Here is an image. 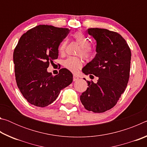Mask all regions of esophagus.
Segmentation results:
<instances>
[{"label": "esophagus", "instance_id": "34e87169", "mask_svg": "<svg viewBox=\"0 0 147 147\" xmlns=\"http://www.w3.org/2000/svg\"><path fill=\"white\" fill-rule=\"evenodd\" d=\"M79 79V77L76 75H73V81H76Z\"/></svg>", "mask_w": 147, "mask_h": 147}]
</instances>
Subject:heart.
<instances>
[{"instance_id": "heart-1", "label": "heart", "mask_w": 147, "mask_h": 147, "mask_svg": "<svg viewBox=\"0 0 147 147\" xmlns=\"http://www.w3.org/2000/svg\"><path fill=\"white\" fill-rule=\"evenodd\" d=\"M73 38L75 39L76 43L80 46V49L78 51V54H80L84 58L89 59L93 56V49L90 45V39L82 33L76 32L73 35ZM67 47V42L63 41L59 47V53L63 54L65 53ZM83 62L81 58L78 57H69L64 61V66L73 73H76L82 67Z\"/></svg>"}]
</instances>
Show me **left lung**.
Wrapping results in <instances>:
<instances>
[{"label":"left lung","instance_id":"8db88e82","mask_svg":"<svg viewBox=\"0 0 147 147\" xmlns=\"http://www.w3.org/2000/svg\"><path fill=\"white\" fill-rule=\"evenodd\" d=\"M87 32L96 41V54L82 72L98 79L96 84L88 81L89 87L82 94L80 100L87 110L103 113L115 106L127 86L131 51L117 32L98 28H89Z\"/></svg>","mask_w":147,"mask_h":147}]
</instances>
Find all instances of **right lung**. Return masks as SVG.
<instances>
[{"mask_svg":"<svg viewBox=\"0 0 147 147\" xmlns=\"http://www.w3.org/2000/svg\"><path fill=\"white\" fill-rule=\"evenodd\" d=\"M69 32L68 28L43 24L19 39L13 52L15 75L20 91L32 105L49 106L73 82V74L65 68L56 76L47 72L49 63L58 58L59 44Z\"/></svg>","mask_w":147,"mask_h":147,"instance_id":"1","label":"right lung"}]
</instances>
